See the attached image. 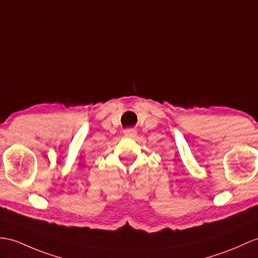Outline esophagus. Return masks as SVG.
<instances>
[{
	"mask_svg": "<svg viewBox=\"0 0 258 258\" xmlns=\"http://www.w3.org/2000/svg\"><path fill=\"white\" fill-rule=\"evenodd\" d=\"M123 135H124V137H128V138H135L137 136V130L136 129H128L124 131Z\"/></svg>",
	"mask_w": 258,
	"mask_h": 258,
	"instance_id": "34e87169",
	"label": "esophagus"
}]
</instances>
